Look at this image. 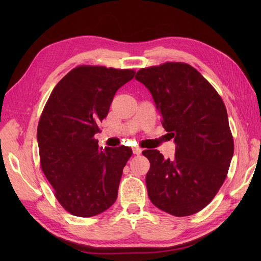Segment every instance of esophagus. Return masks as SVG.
<instances>
[{
  "mask_svg": "<svg viewBox=\"0 0 261 261\" xmlns=\"http://www.w3.org/2000/svg\"><path fill=\"white\" fill-rule=\"evenodd\" d=\"M141 151H143V149H141L140 147H134L133 148V152H134V154H140L141 153Z\"/></svg>",
  "mask_w": 261,
  "mask_h": 261,
  "instance_id": "34e87169",
  "label": "esophagus"
}]
</instances>
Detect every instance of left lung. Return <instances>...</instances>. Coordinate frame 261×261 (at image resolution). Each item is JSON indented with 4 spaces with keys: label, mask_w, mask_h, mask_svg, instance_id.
<instances>
[{
    "label": "left lung",
    "mask_w": 261,
    "mask_h": 261,
    "mask_svg": "<svg viewBox=\"0 0 261 261\" xmlns=\"http://www.w3.org/2000/svg\"><path fill=\"white\" fill-rule=\"evenodd\" d=\"M135 78L151 92L163 127L176 144L172 160H165L158 150L143 151L150 162L149 198L172 216L195 215L215 198L234 153L224 102L186 63L140 68Z\"/></svg>",
    "instance_id": "8db88e82"
}]
</instances>
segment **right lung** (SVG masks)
Segmentation results:
<instances>
[{
	"mask_svg": "<svg viewBox=\"0 0 261 261\" xmlns=\"http://www.w3.org/2000/svg\"><path fill=\"white\" fill-rule=\"evenodd\" d=\"M133 69L81 65L54 87L37 129L40 165L54 196L70 215L89 218L117 198L129 147L100 149L94 138L114 94Z\"/></svg>",
	"mask_w": 261,
	"mask_h": 261,
	"instance_id": "right-lung-1",
	"label": "right lung"
}]
</instances>
